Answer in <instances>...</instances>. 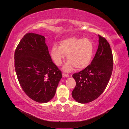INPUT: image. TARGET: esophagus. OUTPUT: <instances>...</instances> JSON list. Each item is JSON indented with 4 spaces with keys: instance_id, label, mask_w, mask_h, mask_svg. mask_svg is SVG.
I'll list each match as a JSON object with an SVG mask.
<instances>
[{
    "instance_id": "obj_1",
    "label": "esophagus",
    "mask_w": 129,
    "mask_h": 129,
    "mask_svg": "<svg viewBox=\"0 0 129 129\" xmlns=\"http://www.w3.org/2000/svg\"><path fill=\"white\" fill-rule=\"evenodd\" d=\"M62 76H63V77H69V75L68 74H66L65 73H63L62 74Z\"/></svg>"
}]
</instances>
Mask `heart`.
Returning a JSON list of instances; mask_svg holds the SVG:
<instances>
[{
  "label": "heart",
  "instance_id": "b5f03b06",
  "mask_svg": "<svg viewBox=\"0 0 129 129\" xmlns=\"http://www.w3.org/2000/svg\"><path fill=\"white\" fill-rule=\"evenodd\" d=\"M93 53L91 41L88 39L70 37L60 42L59 46H53L50 55L55 64L60 66L67 55L63 71L69 72L75 67L77 70L86 68L91 61Z\"/></svg>",
  "mask_w": 129,
  "mask_h": 129
}]
</instances>
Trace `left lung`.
<instances>
[{"mask_svg": "<svg viewBox=\"0 0 129 129\" xmlns=\"http://www.w3.org/2000/svg\"><path fill=\"white\" fill-rule=\"evenodd\" d=\"M99 46L91 64L73 75L76 86L72 95L80 103L92 102L102 94L106 88L112 74L113 56L110 45L99 35Z\"/></svg>", "mask_w": 129, "mask_h": 129, "instance_id": "1", "label": "left lung"}]
</instances>
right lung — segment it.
Segmentation results:
<instances>
[{"label":"right lung","mask_w":129,"mask_h":129,"mask_svg":"<svg viewBox=\"0 0 129 129\" xmlns=\"http://www.w3.org/2000/svg\"><path fill=\"white\" fill-rule=\"evenodd\" d=\"M45 37L27 33L14 53V67L19 83L30 99L45 103L55 95L61 72L50 57Z\"/></svg>","instance_id":"right-lung-1"}]
</instances>
